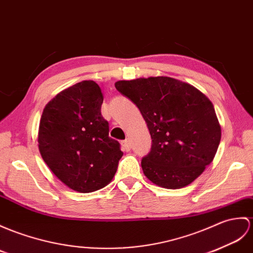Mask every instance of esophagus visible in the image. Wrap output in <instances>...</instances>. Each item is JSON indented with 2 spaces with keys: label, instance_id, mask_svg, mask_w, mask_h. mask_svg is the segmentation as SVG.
Wrapping results in <instances>:
<instances>
[{
  "label": "esophagus",
  "instance_id": "esophagus-1",
  "mask_svg": "<svg viewBox=\"0 0 253 253\" xmlns=\"http://www.w3.org/2000/svg\"><path fill=\"white\" fill-rule=\"evenodd\" d=\"M122 146H123V150L126 151V152L130 151V149H131V144H130V142H129V141H128L127 139L123 141V142H122Z\"/></svg>",
  "mask_w": 253,
  "mask_h": 253
}]
</instances>
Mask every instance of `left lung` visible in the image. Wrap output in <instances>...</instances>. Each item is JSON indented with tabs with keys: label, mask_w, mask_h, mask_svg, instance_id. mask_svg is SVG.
Returning <instances> with one entry per match:
<instances>
[{
	"label": "left lung",
	"mask_w": 253,
	"mask_h": 253,
	"mask_svg": "<svg viewBox=\"0 0 253 253\" xmlns=\"http://www.w3.org/2000/svg\"><path fill=\"white\" fill-rule=\"evenodd\" d=\"M116 89L137 105L152 138L141 167L164 189L191 184L213 161L221 126L212 102L189 83L168 76L117 81Z\"/></svg>",
	"instance_id": "8db88e82"
}]
</instances>
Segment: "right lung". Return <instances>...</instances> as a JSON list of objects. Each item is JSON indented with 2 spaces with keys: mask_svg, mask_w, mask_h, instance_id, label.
<instances>
[{
  "mask_svg": "<svg viewBox=\"0 0 253 253\" xmlns=\"http://www.w3.org/2000/svg\"><path fill=\"white\" fill-rule=\"evenodd\" d=\"M103 96L93 81L60 91L45 105L38 142L41 156L70 189L90 193L112 181L123 156L101 115Z\"/></svg>",
  "mask_w": 253,
  "mask_h": 253,
  "instance_id": "obj_1",
  "label": "right lung"
}]
</instances>
